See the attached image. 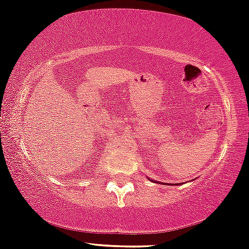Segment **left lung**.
<instances>
[{
  "mask_svg": "<svg viewBox=\"0 0 249 249\" xmlns=\"http://www.w3.org/2000/svg\"><path fill=\"white\" fill-rule=\"evenodd\" d=\"M169 185H170V183H169ZM174 185H176V183H175V184Z\"/></svg>",
  "mask_w": 249,
  "mask_h": 249,
  "instance_id": "1",
  "label": "left lung"
}]
</instances>
